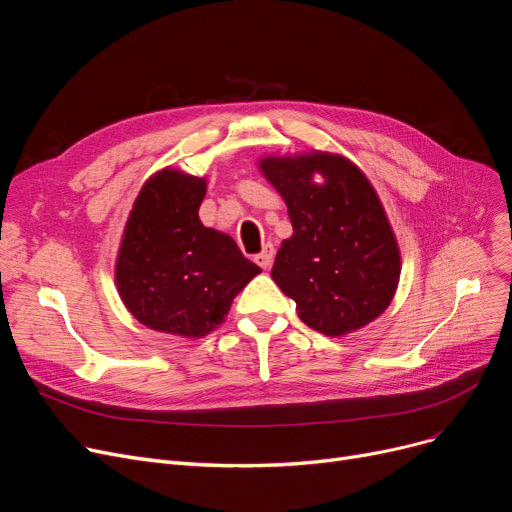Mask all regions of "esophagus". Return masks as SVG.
Instances as JSON below:
<instances>
[{"mask_svg":"<svg viewBox=\"0 0 512 512\" xmlns=\"http://www.w3.org/2000/svg\"><path fill=\"white\" fill-rule=\"evenodd\" d=\"M272 261H274V247L272 245H265L263 251L259 255H255V263L259 267H263V270H270Z\"/></svg>","mask_w":512,"mask_h":512,"instance_id":"1","label":"esophagus"}]
</instances>
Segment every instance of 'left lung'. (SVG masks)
Returning <instances> with one entry per match:
<instances>
[{
  "mask_svg": "<svg viewBox=\"0 0 512 512\" xmlns=\"http://www.w3.org/2000/svg\"><path fill=\"white\" fill-rule=\"evenodd\" d=\"M257 166L288 207L292 236L282 240L272 278L299 317L332 338L371 324L392 303L402 265L373 184L330 151L263 155Z\"/></svg>",
  "mask_w": 512,
  "mask_h": 512,
  "instance_id": "left-lung-1",
  "label": "left lung"
}]
</instances>
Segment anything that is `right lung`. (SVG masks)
I'll return each instance as SVG.
<instances>
[{"mask_svg": "<svg viewBox=\"0 0 512 512\" xmlns=\"http://www.w3.org/2000/svg\"><path fill=\"white\" fill-rule=\"evenodd\" d=\"M205 193L207 178L168 166L149 176L128 213L116 286L130 315L155 332L191 340L211 334L261 274L232 236L201 224Z\"/></svg>", "mask_w": 512, "mask_h": 512, "instance_id": "obj_1", "label": "right lung"}]
</instances>
